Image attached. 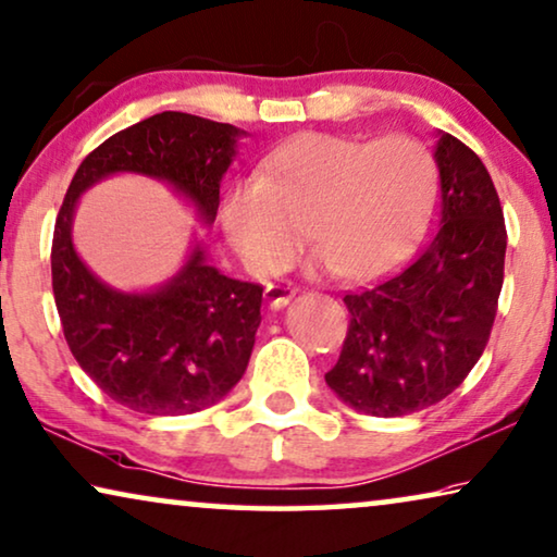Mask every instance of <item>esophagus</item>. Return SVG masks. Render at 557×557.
<instances>
[{
  "instance_id": "esophagus-1",
  "label": "esophagus",
  "mask_w": 557,
  "mask_h": 557,
  "mask_svg": "<svg viewBox=\"0 0 557 557\" xmlns=\"http://www.w3.org/2000/svg\"><path fill=\"white\" fill-rule=\"evenodd\" d=\"M295 297V289L289 285H268V289H264V300H268V305L272 307V310H282V307H287L289 302H293Z\"/></svg>"
}]
</instances>
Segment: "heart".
<instances>
[{
	"label": "heart",
	"instance_id": "obj_1",
	"mask_svg": "<svg viewBox=\"0 0 557 557\" xmlns=\"http://www.w3.org/2000/svg\"><path fill=\"white\" fill-rule=\"evenodd\" d=\"M435 197V160L418 139L387 135L362 143L307 132L268 154L260 180L230 187L220 222L257 277L285 270L307 227L320 247L314 270L370 282L408 260Z\"/></svg>",
	"mask_w": 557,
	"mask_h": 557
}]
</instances>
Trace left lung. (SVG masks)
Here are the masks:
<instances>
[{
    "label": "left lung",
    "instance_id": "1",
    "mask_svg": "<svg viewBox=\"0 0 557 557\" xmlns=\"http://www.w3.org/2000/svg\"><path fill=\"white\" fill-rule=\"evenodd\" d=\"M440 230L400 275L345 295L350 327L325 380L358 412L400 418L445 400L483 355L508 232L480 157L437 132Z\"/></svg>",
    "mask_w": 557,
    "mask_h": 557
}]
</instances>
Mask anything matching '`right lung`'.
<instances>
[{
    "mask_svg": "<svg viewBox=\"0 0 557 557\" xmlns=\"http://www.w3.org/2000/svg\"><path fill=\"white\" fill-rule=\"evenodd\" d=\"M245 135L225 122L160 112L112 135L74 172L52 239L54 302L74 360L124 408L189 414L220 403L250 362L262 287L222 275L197 237L162 285L129 293L107 285L74 247L79 197L114 174H143L164 182L210 227Z\"/></svg>",
    "mask_w": 557,
    "mask_h": 557,
    "instance_id": "add662e5",
    "label": "right lung"
}]
</instances>
